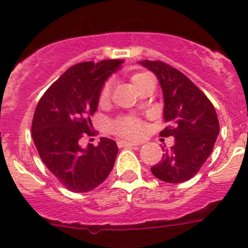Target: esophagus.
<instances>
[{
  "label": "esophagus",
  "instance_id": "obj_1",
  "mask_svg": "<svg viewBox=\"0 0 248 248\" xmlns=\"http://www.w3.org/2000/svg\"><path fill=\"white\" fill-rule=\"evenodd\" d=\"M119 147H137L139 144H136V142H129V141H119L117 142Z\"/></svg>",
  "mask_w": 248,
  "mask_h": 248
}]
</instances>
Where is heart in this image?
Wrapping results in <instances>:
<instances>
[{
  "label": "heart",
  "mask_w": 248,
  "mask_h": 248,
  "mask_svg": "<svg viewBox=\"0 0 248 248\" xmlns=\"http://www.w3.org/2000/svg\"><path fill=\"white\" fill-rule=\"evenodd\" d=\"M147 78H150L147 74L137 73L134 74V76H132L131 81L132 84L134 85V87L137 89V87H138L144 80H146ZM110 91H111V84H110V81H108L103 85L101 92H99V103L103 104L106 103V102H108L110 97ZM112 128H114L115 133L124 137V138H128V139L139 138L142 131L141 124H140L138 120L131 116L122 117V119L116 120Z\"/></svg>",
  "instance_id": "heart-1"
}]
</instances>
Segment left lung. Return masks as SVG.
Instances as JSON below:
<instances>
[{"mask_svg": "<svg viewBox=\"0 0 248 248\" xmlns=\"http://www.w3.org/2000/svg\"><path fill=\"white\" fill-rule=\"evenodd\" d=\"M139 63L156 74L163 91V116L168 126L159 136L175 139L151 171L169 184L185 182L211 155L219 133L216 110L204 92L176 68L162 61L144 60Z\"/></svg>", "mask_w": 248, "mask_h": 248, "instance_id": "1", "label": "left lung"}]
</instances>
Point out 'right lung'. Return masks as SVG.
Segmentation results:
<instances>
[{
	"instance_id": "1",
	"label": "right lung",
	"mask_w": 248,
	"mask_h": 248,
	"mask_svg": "<svg viewBox=\"0 0 248 248\" xmlns=\"http://www.w3.org/2000/svg\"><path fill=\"white\" fill-rule=\"evenodd\" d=\"M124 60L81 62L67 69L39 99L32 120V138L42 161L67 189L84 193L109 176L116 159L114 140L80 146L91 136V116L97 110L104 81Z\"/></svg>"
}]
</instances>
